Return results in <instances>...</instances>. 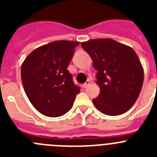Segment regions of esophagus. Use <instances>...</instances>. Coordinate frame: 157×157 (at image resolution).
Instances as JSON below:
<instances>
[{"instance_id":"obj_1","label":"esophagus","mask_w":157,"mask_h":157,"mask_svg":"<svg viewBox=\"0 0 157 157\" xmlns=\"http://www.w3.org/2000/svg\"><path fill=\"white\" fill-rule=\"evenodd\" d=\"M90 80H87V81L83 84V86H84V88H87V87L90 86Z\"/></svg>"}]
</instances>
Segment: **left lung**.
<instances>
[{
	"label": "left lung",
	"instance_id": "left-lung-1",
	"mask_svg": "<svg viewBox=\"0 0 157 157\" xmlns=\"http://www.w3.org/2000/svg\"><path fill=\"white\" fill-rule=\"evenodd\" d=\"M98 71L100 87L93 99L96 109L108 116L127 112L138 99L144 81V70L131 47L110 38L91 39L81 43Z\"/></svg>",
	"mask_w": 157,
	"mask_h": 157
}]
</instances>
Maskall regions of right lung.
<instances>
[{"instance_id": "1", "label": "right lung", "mask_w": 157, "mask_h": 157, "mask_svg": "<svg viewBox=\"0 0 157 157\" xmlns=\"http://www.w3.org/2000/svg\"><path fill=\"white\" fill-rule=\"evenodd\" d=\"M77 41H55L32 51L21 66V79L30 103L48 117L66 114L80 92L67 67Z\"/></svg>"}]
</instances>
